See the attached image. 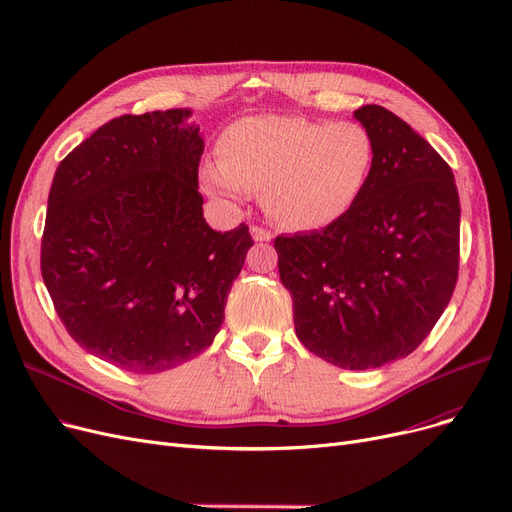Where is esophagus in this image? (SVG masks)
I'll list each match as a JSON object with an SVG mask.
<instances>
[{
    "instance_id": "34e87169",
    "label": "esophagus",
    "mask_w": 512,
    "mask_h": 512,
    "mask_svg": "<svg viewBox=\"0 0 512 512\" xmlns=\"http://www.w3.org/2000/svg\"><path fill=\"white\" fill-rule=\"evenodd\" d=\"M252 237H254V241H271L273 233L262 229V227H252Z\"/></svg>"
}]
</instances>
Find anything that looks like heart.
<instances>
[{"label": "heart", "mask_w": 512, "mask_h": 512, "mask_svg": "<svg viewBox=\"0 0 512 512\" xmlns=\"http://www.w3.org/2000/svg\"><path fill=\"white\" fill-rule=\"evenodd\" d=\"M203 163L210 195L241 201L262 189L267 214L288 229H319L349 212L374 170V138L355 121L252 115L222 132Z\"/></svg>", "instance_id": "b5f03b06"}]
</instances>
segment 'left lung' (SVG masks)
<instances>
[{
    "instance_id": "1",
    "label": "left lung",
    "mask_w": 512,
    "mask_h": 512,
    "mask_svg": "<svg viewBox=\"0 0 512 512\" xmlns=\"http://www.w3.org/2000/svg\"><path fill=\"white\" fill-rule=\"evenodd\" d=\"M374 170L355 206L321 231L279 235V277L298 340L344 370L414 353L454 294L460 199L452 168L401 117L365 105Z\"/></svg>"
}]
</instances>
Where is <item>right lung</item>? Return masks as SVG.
<instances>
[{
	"instance_id": "1",
	"label": "right lung",
	"mask_w": 512,
	"mask_h": 512,
	"mask_svg": "<svg viewBox=\"0 0 512 512\" xmlns=\"http://www.w3.org/2000/svg\"><path fill=\"white\" fill-rule=\"evenodd\" d=\"M191 109L121 115L56 168L42 277L69 336L134 374L172 370L214 342L248 224L203 218V138Z\"/></svg>"
}]
</instances>
